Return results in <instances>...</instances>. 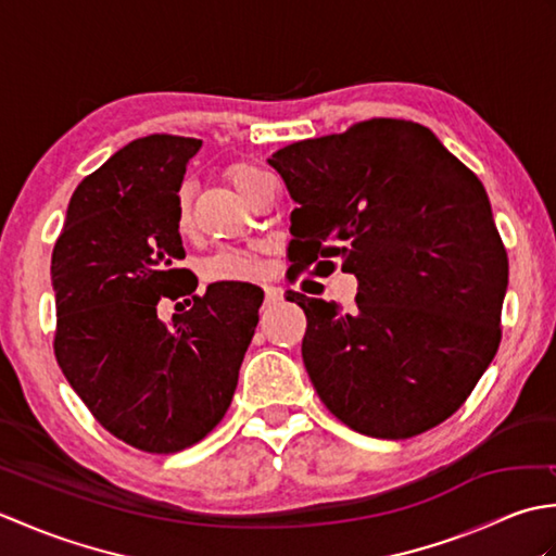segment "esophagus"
Instances as JSON below:
<instances>
[{
  "label": "esophagus",
  "mask_w": 556,
  "mask_h": 556,
  "mask_svg": "<svg viewBox=\"0 0 556 556\" xmlns=\"http://www.w3.org/2000/svg\"><path fill=\"white\" fill-rule=\"evenodd\" d=\"M265 305H275L279 303L281 299H285V291H281L279 287H271V285H265Z\"/></svg>",
  "instance_id": "1"
}]
</instances>
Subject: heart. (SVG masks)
<instances>
[{
    "label": "heart",
    "mask_w": 556,
    "mask_h": 556,
    "mask_svg": "<svg viewBox=\"0 0 556 556\" xmlns=\"http://www.w3.org/2000/svg\"><path fill=\"white\" fill-rule=\"evenodd\" d=\"M269 174L263 169L251 167V164H239V167L231 169V181L239 188V193L245 195L251 188L267 179ZM188 222H191V207H188L186 195L179 200V227L188 229ZM263 275V263H260L257 255L251 251H241V248H222V251L212 253L203 263V277L207 281H251Z\"/></svg>",
    "instance_id": "obj_1"
}]
</instances>
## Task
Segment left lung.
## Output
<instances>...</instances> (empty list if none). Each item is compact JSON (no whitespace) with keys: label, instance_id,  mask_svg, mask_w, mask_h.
Instances as JSON below:
<instances>
[{"label":"left lung","instance_id":"1","mask_svg":"<svg viewBox=\"0 0 556 556\" xmlns=\"http://www.w3.org/2000/svg\"><path fill=\"white\" fill-rule=\"evenodd\" d=\"M267 162L299 205L293 265L334 267L319 260L334 256L358 279L351 311L287 291L308 317L301 353L317 396L380 440L446 420L500 349L509 285L478 176L406 119L299 140Z\"/></svg>","mask_w":556,"mask_h":556}]
</instances>
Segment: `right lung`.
Instances as JSON below:
<instances>
[{
	"instance_id": "1",
	"label": "right lung",
	"mask_w": 556,
	"mask_h": 556,
	"mask_svg": "<svg viewBox=\"0 0 556 556\" xmlns=\"http://www.w3.org/2000/svg\"><path fill=\"white\" fill-rule=\"evenodd\" d=\"M198 138L131 140L78 184L52 251L54 356L92 416L140 452L174 454L227 413L263 289L198 279L179 233V188ZM188 295L169 324L160 298Z\"/></svg>"
}]
</instances>
